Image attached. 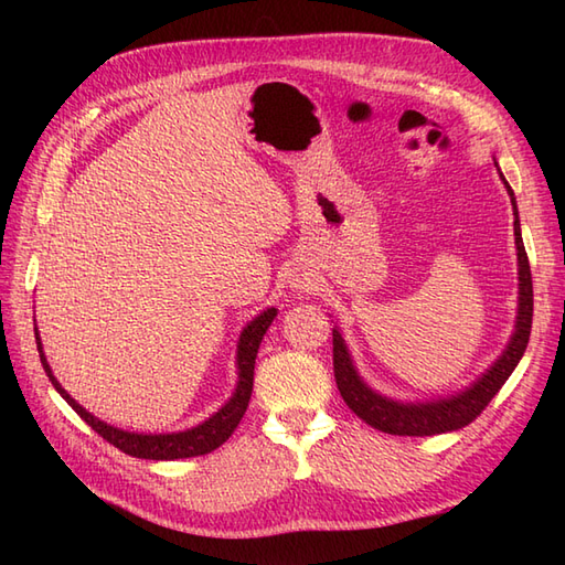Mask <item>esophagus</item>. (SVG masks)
<instances>
[{
  "label": "esophagus",
  "instance_id": "obj_1",
  "mask_svg": "<svg viewBox=\"0 0 565 565\" xmlns=\"http://www.w3.org/2000/svg\"><path fill=\"white\" fill-rule=\"evenodd\" d=\"M294 286H296V289H303V286H308V284H306V281H298V279H296V284H294Z\"/></svg>",
  "mask_w": 565,
  "mask_h": 565
}]
</instances>
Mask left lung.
Listing matches in <instances>:
<instances>
[{
    "label": "left lung",
    "mask_w": 565,
    "mask_h": 565,
    "mask_svg": "<svg viewBox=\"0 0 565 565\" xmlns=\"http://www.w3.org/2000/svg\"><path fill=\"white\" fill-rule=\"evenodd\" d=\"M505 179V177H502ZM508 194L512 199L514 209V239H518V259H520V316H518V328H514L512 342L502 356L495 362V366L488 371V374L476 381L471 388L454 395L449 401H437V403H423V405H403L383 398V395L366 388V383L356 376L352 366V359L347 354L344 340L340 338L338 330H332V366H334V381H338L340 395L344 403L350 405V411L362 417L366 425L376 427L381 431H388V435L398 437H429V435H441V431H454L466 425H471L473 419L481 415L488 403L495 398V393L502 388V383L510 379L514 366L520 364V359L526 350V342H530L532 332V316H534V291H532V269L530 259H526V249L522 243L520 233V221H518V206H514V194L510 184Z\"/></svg>",
    "instance_id": "1"
}]
</instances>
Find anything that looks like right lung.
Wrapping results in <instances>:
<instances>
[{"label": "right lung", "instance_id": "obj_1", "mask_svg": "<svg viewBox=\"0 0 565 565\" xmlns=\"http://www.w3.org/2000/svg\"><path fill=\"white\" fill-rule=\"evenodd\" d=\"M274 316H276V308L264 310V313L252 320L249 326L243 330V334H239V344H237L239 383H237V391H235L233 398L227 401L213 417H209L203 425H199L194 429H186V431H177V435H136V431L116 429L111 425L102 423V419H97L94 415H89L79 403L72 401L67 391L55 381L51 366H47V362H45L39 332H35V344H39L41 364L45 369L47 379H51V383L55 386V391L63 395L72 411H75L84 419V423H87L94 431H97L99 437H104L106 441L114 444V447L121 449L124 454L136 456V459L172 461V459H189V456L211 454L213 449H218L221 444L233 435L235 427L239 425V419H243V415L247 411V403H249V395H252V383H255L257 350H259V342L264 338V332H267V328L271 326ZM33 330H39V328H33Z\"/></svg>", "mask_w": 565, "mask_h": 565}]
</instances>
